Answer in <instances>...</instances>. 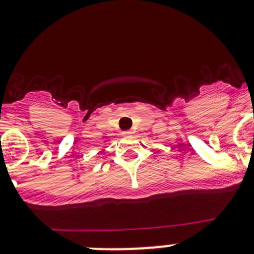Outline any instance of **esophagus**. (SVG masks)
Returning a JSON list of instances; mask_svg holds the SVG:
<instances>
[{"label": "esophagus", "instance_id": "1", "mask_svg": "<svg viewBox=\"0 0 254 254\" xmlns=\"http://www.w3.org/2000/svg\"><path fill=\"white\" fill-rule=\"evenodd\" d=\"M123 134H124V135H130V134H132V131H131V130H127V131H124V132H123Z\"/></svg>", "mask_w": 254, "mask_h": 254}]
</instances>
